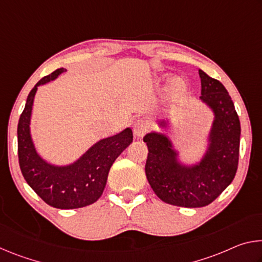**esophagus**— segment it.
<instances>
[{"mask_svg":"<svg viewBox=\"0 0 262 262\" xmlns=\"http://www.w3.org/2000/svg\"><path fill=\"white\" fill-rule=\"evenodd\" d=\"M150 122L147 119H137L134 122V134L136 136H142L149 130Z\"/></svg>","mask_w":262,"mask_h":262,"instance_id":"obj_1","label":"esophagus"}]
</instances>
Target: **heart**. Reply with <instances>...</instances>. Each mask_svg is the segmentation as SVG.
Instances as JSON below:
<instances>
[{
  "label": "heart",
  "instance_id": "b5f03b06",
  "mask_svg": "<svg viewBox=\"0 0 262 262\" xmlns=\"http://www.w3.org/2000/svg\"><path fill=\"white\" fill-rule=\"evenodd\" d=\"M172 86H173L174 90H181V89H183V86H184V83H183V81H181V79H176V81L172 83Z\"/></svg>",
  "mask_w": 262,
  "mask_h": 262
}]
</instances>
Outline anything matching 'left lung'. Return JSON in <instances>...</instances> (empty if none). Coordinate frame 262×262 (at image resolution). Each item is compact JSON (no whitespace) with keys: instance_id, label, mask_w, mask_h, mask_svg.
<instances>
[{"instance_id":"1","label":"left lung","mask_w":262,"mask_h":262,"mask_svg":"<svg viewBox=\"0 0 262 262\" xmlns=\"http://www.w3.org/2000/svg\"><path fill=\"white\" fill-rule=\"evenodd\" d=\"M201 96L214 114L208 145L201 159L185 164L165 134L150 132L143 137L148 145L145 174L162 201L178 207L199 208L211 203L231 184L236 176L241 143V121L233 101L223 84L199 70ZM168 120L158 121L166 128Z\"/></svg>"}]
</instances>
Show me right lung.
<instances>
[{
  "mask_svg": "<svg viewBox=\"0 0 262 262\" xmlns=\"http://www.w3.org/2000/svg\"><path fill=\"white\" fill-rule=\"evenodd\" d=\"M66 70L56 69L42 77L30 91L17 128L18 159L26 183L47 205L59 209H76L92 205L101 196L110 168L133 142V132L128 127L99 140L68 165H54L45 161L35 150L30 130L34 96L39 85L54 81Z\"/></svg>",
  "mask_w": 262,
  "mask_h": 262,
  "instance_id": "right-lung-1",
  "label": "right lung"
}]
</instances>
